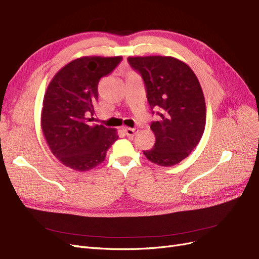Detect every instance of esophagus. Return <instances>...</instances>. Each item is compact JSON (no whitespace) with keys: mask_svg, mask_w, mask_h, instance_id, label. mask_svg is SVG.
<instances>
[{"mask_svg":"<svg viewBox=\"0 0 259 259\" xmlns=\"http://www.w3.org/2000/svg\"><path fill=\"white\" fill-rule=\"evenodd\" d=\"M123 131L126 135L129 137V138H133L135 137L137 133H138V130L135 129V128H129V127H124L123 128Z\"/></svg>","mask_w":259,"mask_h":259,"instance_id":"34e87169","label":"esophagus"}]
</instances>
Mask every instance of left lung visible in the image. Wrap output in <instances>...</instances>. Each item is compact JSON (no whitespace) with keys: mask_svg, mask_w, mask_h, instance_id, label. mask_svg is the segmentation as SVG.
I'll use <instances>...</instances> for the list:
<instances>
[{"mask_svg":"<svg viewBox=\"0 0 259 259\" xmlns=\"http://www.w3.org/2000/svg\"><path fill=\"white\" fill-rule=\"evenodd\" d=\"M128 61L142 75L152 111L160 110V119L151 124L155 145L144 155L158 165L178 164L198 145L205 128V101L196 74L174 57H129Z\"/></svg>","mask_w":259,"mask_h":259,"instance_id":"8db88e82","label":"left lung"}]
</instances>
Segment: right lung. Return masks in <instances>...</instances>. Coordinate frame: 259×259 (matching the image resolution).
<instances>
[{"instance_id":"right-lung-1","label":"right lung","mask_w":259,"mask_h":259,"mask_svg":"<svg viewBox=\"0 0 259 259\" xmlns=\"http://www.w3.org/2000/svg\"><path fill=\"white\" fill-rule=\"evenodd\" d=\"M121 61V56L77 58L56 73L43 100L40 127L54 156L69 168L84 172L102 163L117 131L90 121L98 84Z\"/></svg>"}]
</instances>
